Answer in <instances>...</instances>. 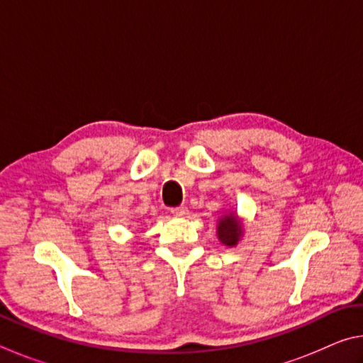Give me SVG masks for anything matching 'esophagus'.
Instances as JSON below:
<instances>
[{
  "mask_svg": "<svg viewBox=\"0 0 363 363\" xmlns=\"http://www.w3.org/2000/svg\"><path fill=\"white\" fill-rule=\"evenodd\" d=\"M171 213H173L174 218H186L189 214V210H187V208H184V206H179V208H173Z\"/></svg>",
  "mask_w": 363,
  "mask_h": 363,
  "instance_id": "esophagus-1",
  "label": "esophagus"
}]
</instances>
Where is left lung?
Masks as SVG:
<instances>
[{
  "instance_id": "1",
  "label": "left lung",
  "mask_w": 363,
  "mask_h": 363,
  "mask_svg": "<svg viewBox=\"0 0 363 363\" xmlns=\"http://www.w3.org/2000/svg\"><path fill=\"white\" fill-rule=\"evenodd\" d=\"M243 219L238 216L237 211L225 210L223 216H219L216 224V235L219 238V242L225 245V247H237L238 242L243 238Z\"/></svg>"
}]
</instances>
